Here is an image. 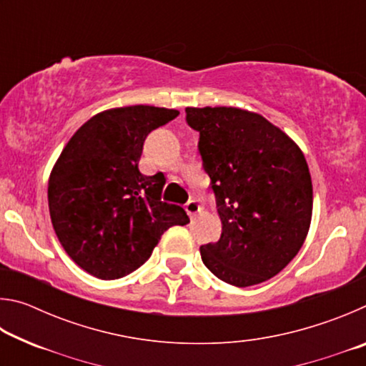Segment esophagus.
Here are the masks:
<instances>
[{
	"mask_svg": "<svg viewBox=\"0 0 366 366\" xmlns=\"http://www.w3.org/2000/svg\"><path fill=\"white\" fill-rule=\"evenodd\" d=\"M185 212H187L190 218H195V216L200 214V212H202L200 203H198L197 200H189L187 205H185Z\"/></svg>",
	"mask_w": 366,
	"mask_h": 366,
	"instance_id": "1",
	"label": "esophagus"
}]
</instances>
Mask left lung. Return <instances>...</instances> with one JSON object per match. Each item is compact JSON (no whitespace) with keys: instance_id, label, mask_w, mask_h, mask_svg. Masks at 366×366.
<instances>
[{"instance_id":"obj_1","label":"left lung","mask_w":366,"mask_h":366,"mask_svg":"<svg viewBox=\"0 0 366 366\" xmlns=\"http://www.w3.org/2000/svg\"><path fill=\"white\" fill-rule=\"evenodd\" d=\"M200 132L203 168L212 179L221 237L200 247L216 277L235 287L268 281L305 242L313 212L303 152L262 114L232 107L185 108Z\"/></svg>"}]
</instances>
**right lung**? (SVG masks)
I'll use <instances>...</instances> for the list:
<instances>
[{
  "label": "right lung",
  "mask_w": 366,
  "mask_h": 366,
  "mask_svg": "<svg viewBox=\"0 0 366 366\" xmlns=\"http://www.w3.org/2000/svg\"><path fill=\"white\" fill-rule=\"evenodd\" d=\"M177 109L135 104L90 117L67 142L48 179L53 229L67 255L98 280H117L150 258L184 208L161 202L163 172L139 171L144 142Z\"/></svg>",
  "instance_id": "1"
}]
</instances>
